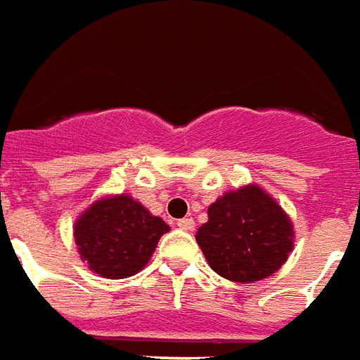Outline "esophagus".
<instances>
[{"mask_svg": "<svg viewBox=\"0 0 360 360\" xmlns=\"http://www.w3.org/2000/svg\"><path fill=\"white\" fill-rule=\"evenodd\" d=\"M177 227L183 231H194V219L193 217H185V219L177 221Z\"/></svg>", "mask_w": 360, "mask_h": 360, "instance_id": "34e87169", "label": "esophagus"}]
</instances>
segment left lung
Returning <instances> with one entry per match:
<instances>
[{
  "label": "left lung",
  "instance_id": "8db88e82",
  "mask_svg": "<svg viewBox=\"0 0 360 360\" xmlns=\"http://www.w3.org/2000/svg\"><path fill=\"white\" fill-rule=\"evenodd\" d=\"M294 223L255 183L229 191L207 207L196 242L210 267L233 282L263 281L288 262Z\"/></svg>",
  "mask_w": 360,
  "mask_h": 360
}]
</instances>
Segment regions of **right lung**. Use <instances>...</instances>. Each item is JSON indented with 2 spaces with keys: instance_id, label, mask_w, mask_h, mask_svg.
Segmentation results:
<instances>
[{
  "instance_id": "obj_1",
  "label": "right lung",
  "mask_w": 360,
  "mask_h": 360,
  "mask_svg": "<svg viewBox=\"0 0 360 360\" xmlns=\"http://www.w3.org/2000/svg\"><path fill=\"white\" fill-rule=\"evenodd\" d=\"M166 221L131 194H106L78 215L74 240L82 262L105 278H127L150 262Z\"/></svg>"
}]
</instances>
